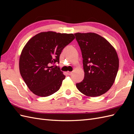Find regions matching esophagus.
Returning <instances> with one entry per match:
<instances>
[{
  "mask_svg": "<svg viewBox=\"0 0 134 134\" xmlns=\"http://www.w3.org/2000/svg\"><path fill=\"white\" fill-rule=\"evenodd\" d=\"M72 74V72H68V75H71Z\"/></svg>",
  "mask_w": 134,
  "mask_h": 134,
  "instance_id": "1",
  "label": "esophagus"
}]
</instances>
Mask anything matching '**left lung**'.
Instances as JSON below:
<instances>
[{
  "label": "left lung",
  "instance_id": "obj_1",
  "mask_svg": "<svg viewBox=\"0 0 134 134\" xmlns=\"http://www.w3.org/2000/svg\"><path fill=\"white\" fill-rule=\"evenodd\" d=\"M83 58L85 76L76 86L89 97L101 96L114 83L119 70L117 52L106 39L94 33H75Z\"/></svg>",
  "mask_w": 134,
  "mask_h": 134
}]
</instances>
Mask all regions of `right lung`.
Here are the masks:
<instances>
[{
    "label": "right lung",
    "instance_id": "obj_1",
    "mask_svg": "<svg viewBox=\"0 0 134 134\" xmlns=\"http://www.w3.org/2000/svg\"><path fill=\"white\" fill-rule=\"evenodd\" d=\"M74 38L73 34L49 31L35 35L25 45L19 58V71L35 94L47 97L59 90L65 76L55 64L59 63L62 50Z\"/></svg>",
    "mask_w": 134,
    "mask_h": 134
}]
</instances>
